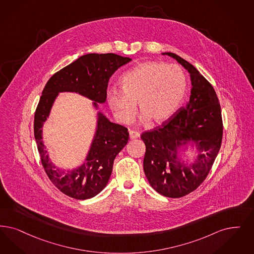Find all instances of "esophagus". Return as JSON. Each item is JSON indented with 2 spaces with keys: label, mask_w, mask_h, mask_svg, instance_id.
<instances>
[{
  "label": "esophagus",
  "mask_w": 254,
  "mask_h": 254,
  "mask_svg": "<svg viewBox=\"0 0 254 254\" xmlns=\"http://www.w3.org/2000/svg\"><path fill=\"white\" fill-rule=\"evenodd\" d=\"M129 137L130 139H137L140 137V133L135 130H129Z\"/></svg>",
  "instance_id": "34e87169"
}]
</instances>
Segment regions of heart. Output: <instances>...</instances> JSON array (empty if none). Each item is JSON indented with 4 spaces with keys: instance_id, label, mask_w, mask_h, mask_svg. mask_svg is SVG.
I'll use <instances>...</instances> for the list:
<instances>
[{
    "instance_id": "1",
    "label": "heart",
    "mask_w": 254,
    "mask_h": 254,
    "mask_svg": "<svg viewBox=\"0 0 254 254\" xmlns=\"http://www.w3.org/2000/svg\"><path fill=\"white\" fill-rule=\"evenodd\" d=\"M122 90L112 88L107 98L115 119L129 124L139 102L142 120L162 124L171 118L181 106L187 90V78L178 65L147 61L126 72Z\"/></svg>"
}]
</instances>
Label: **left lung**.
Masks as SVG:
<instances>
[{"label": "left lung", "instance_id": "left-lung-1", "mask_svg": "<svg viewBox=\"0 0 254 254\" xmlns=\"http://www.w3.org/2000/svg\"><path fill=\"white\" fill-rule=\"evenodd\" d=\"M172 57L188 71L192 80L190 100L172 117L141 135L145 144L144 174L153 188L167 197L179 198L194 191L207 178L220 149L223 122L218 97L212 84L192 64L174 53ZM192 139L202 152L197 163L184 165L176 148Z\"/></svg>", "mask_w": 254, "mask_h": 254}]
</instances>
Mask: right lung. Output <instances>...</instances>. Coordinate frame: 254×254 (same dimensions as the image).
Returning <instances> with one entry per match:
<instances>
[{
	"label": "right lung",
	"instance_id": "right-lung-1",
	"mask_svg": "<svg viewBox=\"0 0 254 254\" xmlns=\"http://www.w3.org/2000/svg\"><path fill=\"white\" fill-rule=\"evenodd\" d=\"M130 61L113 53L84 55L54 73L42 91L34 119V135L41 164L52 183L70 197L88 199L101 192L112 175L114 159L127 144L129 134L126 127L110 122L99 113L97 130L86 162L78 169L65 172L56 168L46 154L41 141L43 122L61 91H75L93 101L104 103L111 76Z\"/></svg>",
	"mask_w": 254,
	"mask_h": 254
}]
</instances>
